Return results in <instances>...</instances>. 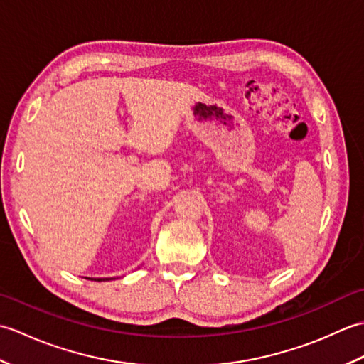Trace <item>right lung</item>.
Here are the masks:
<instances>
[{
	"label": "right lung",
	"mask_w": 364,
	"mask_h": 364,
	"mask_svg": "<svg viewBox=\"0 0 364 364\" xmlns=\"http://www.w3.org/2000/svg\"><path fill=\"white\" fill-rule=\"evenodd\" d=\"M92 280H94V278H92ZM109 280H112V278H97L95 282H109Z\"/></svg>",
	"instance_id": "1"
}]
</instances>
